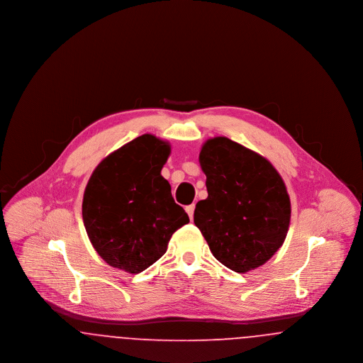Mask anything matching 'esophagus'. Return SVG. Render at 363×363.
Wrapping results in <instances>:
<instances>
[{
  "label": "esophagus",
  "mask_w": 363,
  "mask_h": 363,
  "mask_svg": "<svg viewBox=\"0 0 363 363\" xmlns=\"http://www.w3.org/2000/svg\"><path fill=\"white\" fill-rule=\"evenodd\" d=\"M185 211L189 215L190 220H193V213H194V204H190L188 207L185 208Z\"/></svg>",
  "instance_id": "esophagus-1"
}]
</instances>
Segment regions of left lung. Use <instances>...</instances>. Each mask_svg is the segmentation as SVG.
<instances>
[{
  "instance_id": "left-lung-1",
  "label": "left lung",
  "mask_w": 363,
  "mask_h": 363,
  "mask_svg": "<svg viewBox=\"0 0 363 363\" xmlns=\"http://www.w3.org/2000/svg\"><path fill=\"white\" fill-rule=\"evenodd\" d=\"M208 197L196 204L194 225L225 267L245 274L271 259L286 240L291 204L265 157L227 138H209L199 156Z\"/></svg>"
}]
</instances>
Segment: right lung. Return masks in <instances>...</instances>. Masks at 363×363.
Masks as SVG:
<instances>
[{"label": "right lung", "instance_id": "add662e5", "mask_svg": "<svg viewBox=\"0 0 363 363\" xmlns=\"http://www.w3.org/2000/svg\"><path fill=\"white\" fill-rule=\"evenodd\" d=\"M170 144L143 135L106 156L83 197V222L94 249L111 267L140 274L160 259L189 216L162 177Z\"/></svg>", "mask_w": 363, "mask_h": 363}]
</instances>
